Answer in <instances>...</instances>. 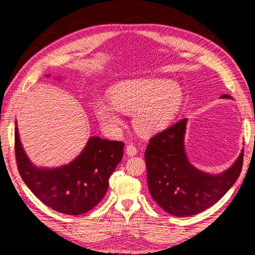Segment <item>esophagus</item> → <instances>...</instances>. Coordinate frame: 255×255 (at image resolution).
I'll return each mask as SVG.
<instances>
[{
  "instance_id": "34e87169",
  "label": "esophagus",
  "mask_w": 255,
  "mask_h": 255,
  "mask_svg": "<svg viewBox=\"0 0 255 255\" xmlns=\"http://www.w3.org/2000/svg\"><path fill=\"white\" fill-rule=\"evenodd\" d=\"M126 153H127L128 156H135V155L138 153L137 147H136L135 145L129 144L127 147H126Z\"/></svg>"
}]
</instances>
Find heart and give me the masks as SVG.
<instances>
[{
  "instance_id": "1",
  "label": "heart",
  "mask_w": 255,
  "mask_h": 255,
  "mask_svg": "<svg viewBox=\"0 0 255 255\" xmlns=\"http://www.w3.org/2000/svg\"><path fill=\"white\" fill-rule=\"evenodd\" d=\"M110 103L97 101L94 114L101 126L117 131L123 126L119 112L132 115L133 127L143 135H154L173 122L182 106V90L165 79L125 81L109 91Z\"/></svg>"
}]
</instances>
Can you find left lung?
Instances as JSON below:
<instances>
[{
    "label": "left lung",
    "instance_id": "obj_1",
    "mask_svg": "<svg viewBox=\"0 0 255 255\" xmlns=\"http://www.w3.org/2000/svg\"><path fill=\"white\" fill-rule=\"evenodd\" d=\"M222 98L230 99L224 94ZM187 119L172 125L149 139L145 150L148 190L161 208L176 217L192 216L216 204L239 179L244 150L221 174L196 169L184 150Z\"/></svg>",
    "mask_w": 255,
    "mask_h": 255
}]
</instances>
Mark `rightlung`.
I'll use <instances>...</instances> for the list:
<instances>
[{
  "label": "right lung",
  "instance_id": "1",
  "mask_svg": "<svg viewBox=\"0 0 255 255\" xmlns=\"http://www.w3.org/2000/svg\"><path fill=\"white\" fill-rule=\"evenodd\" d=\"M123 141L93 136L75 159L55 169L30 162L14 129L16 165L23 182L41 202L58 213L77 216L94 208L106 196L109 178L122 161Z\"/></svg>",
  "mask_w": 255,
  "mask_h": 255
}]
</instances>
